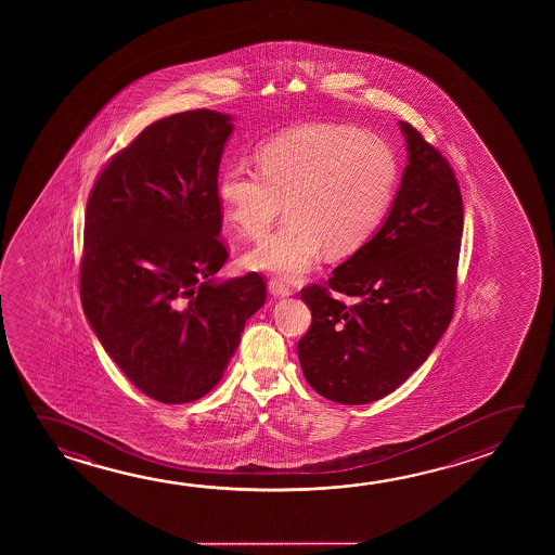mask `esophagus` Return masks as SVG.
<instances>
[{
	"instance_id": "1",
	"label": "esophagus",
	"mask_w": 555,
	"mask_h": 555,
	"mask_svg": "<svg viewBox=\"0 0 555 555\" xmlns=\"http://www.w3.org/2000/svg\"><path fill=\"white\" fill-rule=\"evenodd\" d=\"M269 291H271L274 298H286V296L292 294L291 286L286 282H282L281 279H273V281L269 282Z\"/></svg>"
}]
</instances>
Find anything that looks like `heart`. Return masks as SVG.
<instances>
[{"label":"heart","instance_id":"b5f03b06","mask_svg":"<svg viewBox=\"0 0 555 555\" xmlns=\"http://www.w3.org/2000/svg\"><path fill=\"white\" fill-rule=\"evenodd\" d=\"M259 170L228 163L217 195L240 234H264L282 209L281 228L259 240L244 264L294 279L331 255L354 254L379 228L399 183V158L382 137L345 124H308L267 139Z\"/></svg>","mask_w":555,"mask_h":555}]
</instances>
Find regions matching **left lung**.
I'll use <instances>...</instances> for the list:
<instances>
[{
  "label": "left lung",
  "mask_w": 555,
  "mask_h": 555,
  "mask_svg": "<svg viewBox=\"0 0 555 555\" xmlns=\"http://www.w3.org/2000/svg\"><path fill=\"white\" fill-rule=\"evenodd\" d=\"M409 164L383 227L301 300L311 325L298 343L313 391L367 404L424 364L453 319L463 197L453 168L420 131L399 121ZM348 295L346 305L330 292Z\"/></svg>",
  "instance_id": "left-lung-1"
}]
</instances>
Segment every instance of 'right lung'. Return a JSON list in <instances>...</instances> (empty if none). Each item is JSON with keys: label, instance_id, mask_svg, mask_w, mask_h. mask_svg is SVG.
I'll return each mask as SVG.
<instances>
[{"label": "right lung", "instance_id": "1", "mask_svg": "<svg viewBox=\"0 0 555 555\" xmlns=\"http://www.w3.org/2000/svg\"><path fill=\"white\" fill-rule=\"evenodd\" d=\"M232 131L212 109L158 119L109 160L87 203L85 315L129 382L164 404L222 379L267 298L261 274L215 279L228 259L217 178Z\"/></svg>", "mask_w": 555, "mask_h": 555}]
</instances>
